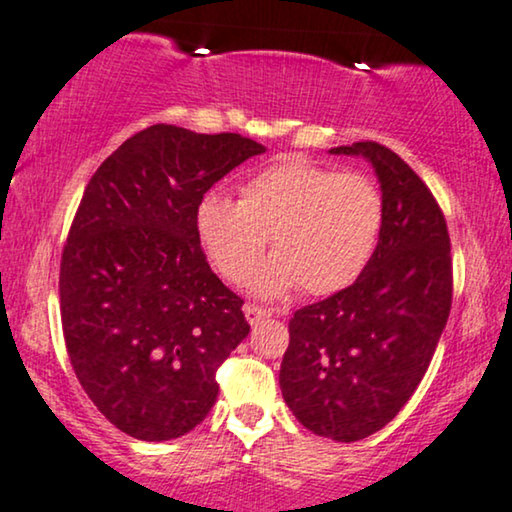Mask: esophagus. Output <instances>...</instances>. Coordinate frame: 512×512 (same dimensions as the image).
<instances>
[{
  "label": "esophagus",
  "instance_id": "esophagus-1",
  "mask_svg": "<svg viewBox=\"0 0 512 512\" xmlns=\"http://www.w3.org/2000/svg\"><path fill=\"white\" fill-rule=\"evenodd\" d=\"M270 315H272L270 310L261 308V305H254V303L244 305V317H247L249 324H258V322L265 320V317H270Z\"/></svg>",
  "mask_w": 512,
  "mask_h": 512
}]
</instances>
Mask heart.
Wrapping results in <instances>:
<instances>
[{"label":"heart","instance_id":"b5f03b06","mask_svg":"<svg viewBox=\"0 0 512 512\" xmlns=\"http://www.w3.org/2000/svg\"><path fill=\"white\" fill-rule=\"evenodd\" d=\"M383 218L381 188L369 176L289 155L247 178L240 202L214 190L202 195L195 232L228 282L249 275L270 235L277 254L258 265L249 287L261 296L296 287L308 296H329L367 268Z\"/></svg>","mask_w":512,"mask_h":512}]
</instances>
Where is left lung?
<instances>
[{"instance_id": "left-lung-1", "label": "left lung", "mask_w": 512, "mask_h": 512, "mask_svg": "<svg viewBox=\"0 0 512 512\" xmlns=\"http://www.w3.org/2000/svg\"><path fill=\"white\" fill-rule=\"evenodd\" d=\"M329 152L369 159L386 218L362 275L291 317L280 388L305 428L357 442L393 421L433 360L454 291L451 244L433 192L393 150L360 141Z\"/></svg>"}]
</instances>
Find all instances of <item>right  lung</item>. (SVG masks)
Instances as JSON below:
<instances>
[{
    "instance_id": "1",
    "label": "right lung",
    "mask_w": 512,
    "mask_h": 512,
    "mask_svg": "<svg viewBox=\"0 0 512 512\" xmlns=\"http://www.w3.org/2000/svg\"><path fill=\"white\" fill-rule=\"evenodd\" d=\"M240 134L155 124L86 185L61 258V322L84 393L122 433L174 440L204 421L216 371L249 334L195 232L211 185L261 155Z\"/></svg>"
}]
</instances>
